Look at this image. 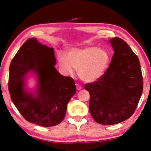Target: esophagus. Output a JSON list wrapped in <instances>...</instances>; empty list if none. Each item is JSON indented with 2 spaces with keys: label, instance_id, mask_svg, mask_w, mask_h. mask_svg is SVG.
Wrapping results in <instances>:
<instances>
[{
  "label": "esophagus",
  "instance_id": "esophagus-1",
  "mask_svg": "<svg viewBox=\"0 0 151 151\" xmlns=\"http://www.w3.org/2000/svg\"><path fill=\"white\" fill-rule=\"evenodd\" d=\"M76 88H77V90H81V86L80 85H79V84H78V83H76Z\"/></svg>",
  "mask_w": 151,
  "mask_h": 151
}]
</instances>
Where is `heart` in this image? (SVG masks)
Wrapping results in <instances>:
<instances>
[{"label": "heart", "mask_w": 151, "mask_h": 151, "mask_svg": "<svg viewBox=\"0 0 151 151\" xmlns=\"http://www.w3.org/2000/svg\"><path fill=\"white\" fill-rule=\"evenodd\" d=\"M111 60L109 52L96 46L70 49L66 56L62 53L58 54V64L61 71L70 75L73 68L78 70L79 78L87 83L101 78L108 68Z\"/></svg>", "instance_id": "heart-1"}]
</instances>
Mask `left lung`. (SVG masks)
I'll use <instances>...</instances> for the list:
<instances>
[{
    "label": "left lung",
    "instance_id": "1",
    "mask_svg": "<svg viewBox=\"0 0 151 151\" xmlns=\"http://www.w3.org/2000/svg\"><path fill=\"white\" fill-rule=\"evenodd\" d=\"M114 50L106 73L97 81L85 84L90 94L89 110L103 125L118 124L134 114L143 93V79L139 58L122 39L109 40Z\"/></svg>",
    "mask_w": 151,
    "mask_h": 151
}]
</instances>
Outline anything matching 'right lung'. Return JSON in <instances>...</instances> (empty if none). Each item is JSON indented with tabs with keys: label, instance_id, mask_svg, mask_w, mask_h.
<instances>
[{
	"label": "right lung",
	"instance_id": "right-lung-1",
	"mask_svg": "<svg viewBox=\"0 0 151 151\" xmlns=\"http://www.w3.org/2000/svg\"><path fill=\"white\" fill-rule=\"evenodd\" d=\"M55 64L53 48L30 38L10 65L8 90L12 101L24 119L42 127H53L63 121L67 104L76 92L74 80L60 75ZM31 70L38 76L35 95L24 88V76Z\"/></svg>",
	"mask_w": 151,
	"mask_h": 151
}]
</instances>
